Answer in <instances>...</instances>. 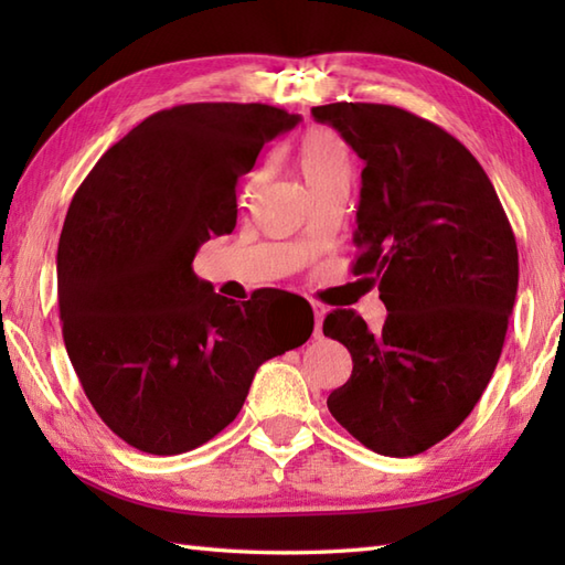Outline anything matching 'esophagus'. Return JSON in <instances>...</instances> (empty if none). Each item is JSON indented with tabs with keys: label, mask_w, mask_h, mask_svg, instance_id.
<instances>
[{
	"label": "esophagus",
	"mask_w": 565,
	"mask_h": 565,
	"mask_svg": "<svg viewBox=\"0 0 565 565\" xmlns=\"http://www.w3.org/2000/svg\"><path fill=\"white\" fill-rule=\"evenodd\" d=\"M326 313H328V308L322 306L320 301H313V316H316V338H320V334H322V320H326Z\"/></svg>",
	"instance_id": "1"
}]
</instances>
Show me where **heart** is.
<instances>
[{"instance_id":"heart-1","label":"heart","mask_w":565,"mask_h":565,"mask_svg":"<svg viewBox=\"0 0 565 565\" xmlns=\"http://www.w3.org/2000/svg\"><path fill=\"white\" fill-rule=\"evenodd\" d=\"M298 167L310 191L334 182L350 184L354 174L350 142L330 126L310 128L298 142Z\"/></svg>"}]
</instances>
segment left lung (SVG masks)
I'll return each instance as SVG.
<instances>
[{"label":"left lung","mask_w":565,"mask_h":565,"mask_svg":"<svg viewBox=\"0 0 565 565\" xmlns=\"http://www.w3.org/2000/svg\"><path fill=\"white\" fill-rule=\"evenodd\" d=\"M364 160L352 271L388 310L381 332L338 308L322 332L352 354L332 417L371 451L415 456L481 401L505 344L520 259L478 160L437 124L388 104L316 106Z\"/></svg>","instance_id":"obj_1"}]
</instances>
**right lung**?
Masks as SVG:
<instances>
[{
  "instance_id": "1",
  "label": "right lung",
  "mask_w": 565,
  "mask_h": 565,
  "mask_svg": "<svg viewBox=\"0 0 565 565\" xmlns=\"http://www.w3.org/2000/svg\"><path fill=\"white\" fill-rule=\"evenodd\" d=\"M301 116L269 104H182L104 152L57 243L67 356L94 411L146 454L201 447L233 423L259 364L313 332L276 328L271 294H213L191 262L233 233L237 179ZM313 316V310H310Z\"/></svg>"
}]
</instances>
